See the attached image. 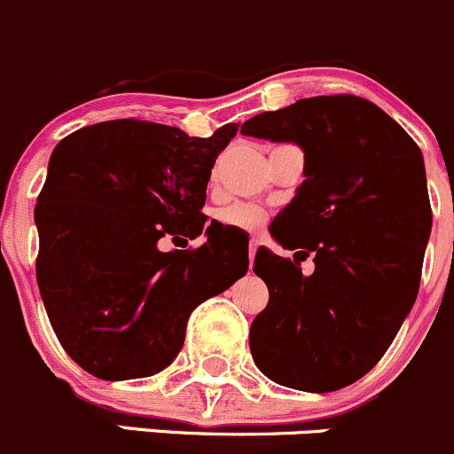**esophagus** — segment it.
<instances>
[{"mask_svg": "<svg viewBox=\"0 0 454 454\" xmlns=\"http://www.w3.org/2000/svg\"><path fill=\"white\" fill-rule=\"evenodd\" d=\"M255 251H258V240H255V238H251V240H249V262H251V264H254Z\"/></svg>", "mask_w": 454, "mask_h": 454, "instance_id": "34e87169", "label": "esophagus"}]
</instances>
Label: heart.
I'll use <instances>...</instances> for the list:
<instances>
[{"mask_svg":"<svg viewBox=\"0 0 454 454\" xmlns=\"http://www.w3.org/2000/svg\"><path fill=\"white\" fill-rule=\"evenodd\" d=\"M218 218L227 227H236L240 231H255V229H260L266 223V212L260 209L258 205L236 203L231 207L223 209Z\"/></svg>","mask_w":454,"mask_h":454,"instance_id":"1","label":"heart"}]
</instances>
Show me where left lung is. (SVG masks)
Wrapping results in <instances>:
<instances>
[{
  "mask_svg": "<svg viewBox=\"0 0 454 454\" xmlns=\"http://www.w3.org/2000/svg\"><path fill=\"white\" fill-rule=\"evenodd\" d=\"M240 133L293 142L306 157V179L275 218L299 242L270 231L301 249L295 260L255 254L269 303L251 324V356L278 385L343 389L380 361L418 297L433 227L422 151L380 106L348 93L264 111ZM308 254L312 276L298 264Z\"/></svg>",
  "mask_w": 454,
  "mask_h": 454,
  "instance_id": "left-lung-1",
  "label": "left lung"
}]
</instances>
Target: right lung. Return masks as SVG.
<instances>
[{
	"label": "right lung",
	"mask_w": 454,
	"mask_h": 454,
	"mask_svg": "<svg viewBox=\"0 0 454 454\" xmlns=\"http://www.w3.org/2000/svg\"><path fill=\"white\" fill-rule=\"evenodd\" d=\"M236 124L212 137L142 120H114L60 139L35 207L36 282L65 352L102 380L170 365L190 315L249 269V251L209 225V175ZM199 250L161 252L163 237Z\"/></svg>",
	"instance_id": "add662e5"
}]
</instances>
